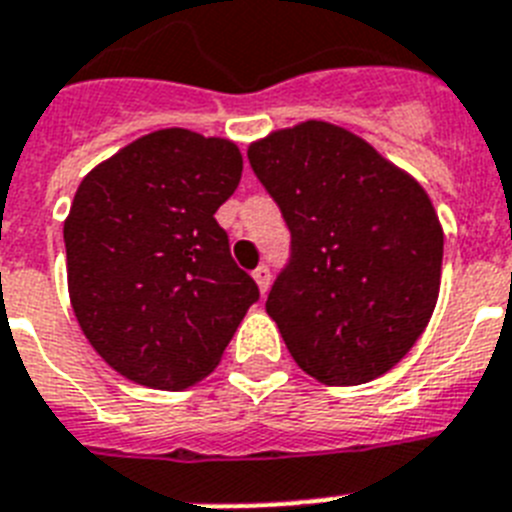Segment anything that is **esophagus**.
I'll return each instance as SVG.
<instances>
[{
  "label": "esophagus",
  "mask_w": 512,
  "mask_h": 512,
  "mask_svg": "<svg viewBox=\"0 0 512 512\" xmlns=\"http://www.w3.org/2000/svg\"><path fill=\"white\" fill-rule=\"evenodd\" d=\"M252 278H255L260 294H263V296L268 294V289H270V270H268V265H260V268H255Z\"/></svg>",
  "instance_id": "1"
}]
</instances>
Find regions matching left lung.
I'll use <instances>...</instances> for the list:
<instances>
[{"label": "left lung", "mask_w": 512, "mask_h": 512, "mask_svg": "<svg viewBox=\"0 0 512 512\" xmlns=\"http://www.w3.org/2000/svg\"><path fill=\"white\" fill-rule=\"evenodd\" d=\"M247 158L291 231V263L265 309L294 362L325 385L385 375L440 296L445 234L424 187L322 119L273 130Z\"/></svg>", "instance_id": "1"}]
</instances>
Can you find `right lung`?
<instances>
[{
    "instance_id": "1",
    "label": "right lung",
    "mask_w": 512,
    "mask_h": 512,
    "mask_svg": "<svg viewBox=\"0 0 512 512\" xmlns=\"http://www.w3.org/2000/svg\"><path fill=\"white\" fill-rule=\"evenodd\" d=\"M242 179L226 137L169 127L85 174L64 218L67 289L88 343L127 380L184 390L208 377L257 302L221 208Z\"/></svg>"
}]
</instances>
